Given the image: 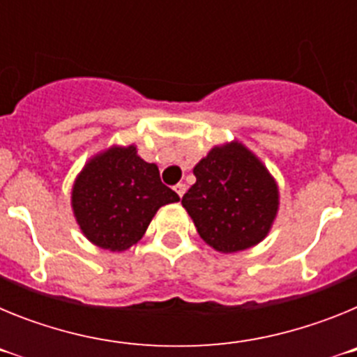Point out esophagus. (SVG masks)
<instances>
[{"label":"esophagus","instance_id":"obj_1","mask_svg":"<svg viewBox=\"0 0 357 357\" xmlns=\"http://www.w3.org/2000/svg\"><path fill=\"white\" fill-rule=\"evenodd\" d=\"M185 189H188V185H185V184H176L175 185V193L182 198V197H184V193H185Z\"/></svg>","mask_w":357,"mask_h":357}]
</instances>
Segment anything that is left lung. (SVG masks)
Wrapping results in <instances>:
<instances>
[{"instance_id":"8db88e82","label":"left lung","mask_w":357,"mask_h":357,"mask_svg":"<svg viewBox=\"0 0 357 357\" xmlns=\"http://www.w3.org/2000/svg\"><path fill=\"white\" fill-rule=\"evenodd\" d=\"M193 173L197 182L182 206L211 248L234 254L266 238L279 211V185L254 151L239 141L218 144Z\"/></svg>"}]
</instances>
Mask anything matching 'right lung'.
Masks as SVG:
<instances>
[{"mask_svg": "<svg viewBox=\"0 0 357 357\" xmlns=\"http://www.w3.org/2000/svg\"><path fill=\"white\" fill-rule=\"evenodd\" d=\"M178 200L160 182L157 164L141 159L134 144H114L91 157L71 189L73 214L82 234L110 252L134 247L157 211Z\"/></svg>", "mask_w": 357, "mask_h": 357, "instance_id": "right-lung-1", "label": "right lung"}]
</instances>
